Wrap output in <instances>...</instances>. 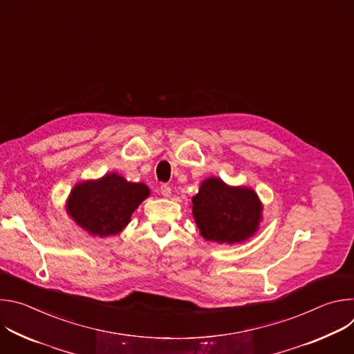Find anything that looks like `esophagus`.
<instances>
[{"instance_id":"34e87169","label":"esophagus","mask_w":354,"mask_h":354,"mask_svg":"<svg viewBox=\"0 0 354 354\" xmlns=\"http://www.w3.org/2000/svg\"><path fill=\"white\" fill-rule=\"evenodd\" d=\"M160 192H161V194H162L164 197H169V196H171V187H169L168 185H161Z\"/></svg>"}]
</instances>
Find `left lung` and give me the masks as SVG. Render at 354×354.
Segmentation results:
<instances>
[{
	"instance_id": "8db88e82",
	"label": "left lung",
	"mask_w": 354,
	"mask_h": 354,
	"mask_svg": "<svg viewBox=\"0 0 354 354\" xmlns=\"http://www.w3.org/2000/svg\"><path fill=\"white\" fill-rule=\"evenodd\" d=\"M201 236L217 243H239L254 235L262 220V203L250 187L228 186L218 178L200 185L192 198Z\"/></svg>"
}]
</instances>
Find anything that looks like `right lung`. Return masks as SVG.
I'll return each instance as SVG.
<instances>
[{"mask_svg": "<svg viewBox=\"0 0 354 354\" xmlns=\"http://www.w3.org/2000/svg\"><path fill=\"white\" fill-rule=\"evenodd\" d=\"M148 196L147 185L127 182L116 172L106 174L77 183L67 198V213L91 235L104 238L119 234Z\"/></svg>", "mask_w": 354, "mask_h": 354, "instance_id": "right-lung-1", "label": "right lung"}]
</instances>
